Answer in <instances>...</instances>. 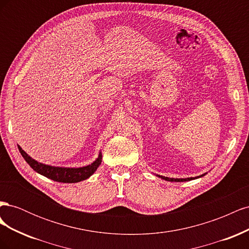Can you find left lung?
Wrapping results in <instances>:
<instances>
[{
  "mask_svg": "<svg viewBox=\"0 0 249 249\" xmlns=\"http://www.w3.org/2000/svg\"><path fill=\"white\" fill-rule=\"evenodd\" d=\"M208 172L203 173V175L201 176H198V177H195V178H167V177H163V176H159V175H156L158 178H160L162 179H165V180H168V182H188V180H192V179H196V178H202L203 176H206Z\"/></svg>",
  "mask_w": 249,
  "mask_h": 249,
  "instance_id": "1",
  "label": "left lung"
}]
</instances>
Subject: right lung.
I'll return each mask as SVG.
<instances>
[{
    "label": "right lung",
    "mask_w": 249,
    "mask_h": 249,
    "mask_svg": "<svg viewBox=\"0 0 249 249\" xmlns=\"http://www.w3.org/2000/svg\"><path fill=\"white\" fill-rule=\"evenodd\" d=\"M18 149L20 155L26 160V162L35 170L38 172L39 175L51 178L55 182L59 183H79L81 180H84L89 178L93 173L99 168L102 163V152L100 150V154L97 156L95 161L91 164L87 165V166L83 167H60V166H52V165L43 164L38 161L34 160L32 157H30L24 149L19 145Z\"/></svg>",
    "instance_id": "obj_1"
}]
</instances>
